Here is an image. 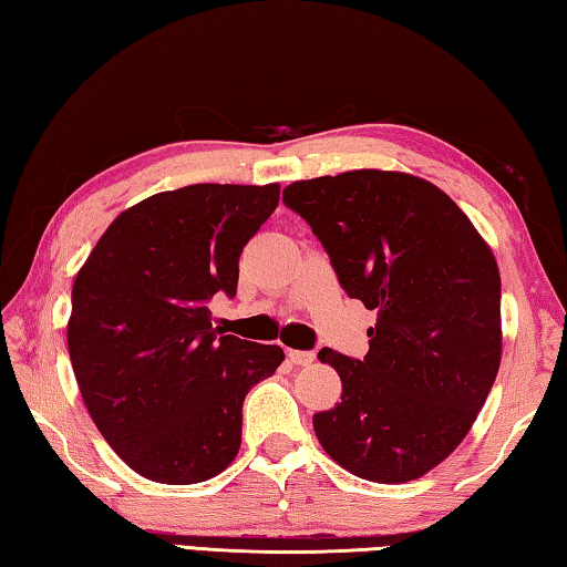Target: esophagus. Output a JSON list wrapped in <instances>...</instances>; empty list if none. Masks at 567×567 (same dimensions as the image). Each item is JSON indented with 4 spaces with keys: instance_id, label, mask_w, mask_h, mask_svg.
<instances>
[{
    "instance_id": "obj_1",
    "label": "esophagus",
    "mask_w": 567,
    "mask_h": 567,
    "mask_svg": "<svg viewBox=\"0 0 567 567\" xmlns=\"http://www.w3.org/2000/svg\"><path fill=\"white\" fill-rule=\"evenodd\" d=\"M287 358H290L292 364H300V368H307V364L315 362V352H310V350H290V352H287Z\"/></svg>"
}]
</instances>
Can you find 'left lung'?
I'll return each instance as SVG.
<instances>
[{
	"mask_svg": "<svg viewBox=\"0 0 567 567\" xmlns=\"http://www.w3.org/2000/svg\"><path fill=\"white\" fill-rule=\"evenodd\" d=\"M282 203L312 227L342 290L378 312L362 360L320 350L342 402L315 412V435L362 480L425 475L463 443L501 368L491 247L443 189L405 172L300 179Z\"/></svg>",
	"mask_w": 567,
	"mask_h": 567,
	"instance_id": "left-lung-1",
	"label": "left lung"
}]
</instances>
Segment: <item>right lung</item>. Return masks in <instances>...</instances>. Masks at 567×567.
Wrapping results in <instances>:
<instances>
[{
    "instance_id": "add662e5",
    "label": "right lung",
    "mask_w": 567,
    "mask_h": 567,
    "mask_svg": "<svg viewBox=\"0 0 567 567\" xmlns=\"http://www.w3.org/2000/svg\"><path fill=\"white\" fill-rule=\"evenodd\" d=\"M280 185H189L114 219L82 265L66 324L94 425L134 473L205 483L243 443V402L285 360L213 328L209 300L237 295L239 255Z\"/></svg>"
}]
</instances>
